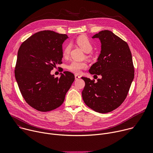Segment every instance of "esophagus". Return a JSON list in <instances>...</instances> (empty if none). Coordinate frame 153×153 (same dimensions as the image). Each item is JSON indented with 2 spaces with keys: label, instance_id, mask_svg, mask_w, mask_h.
I'll return each instance as SVG.
<instances>
[{
  "label": "esophagus",
  "instance_id": "34e87169",
  "mask_svg": "<svg viewBox=\"0 0 153 153\" xmlns=\"http://www.w3.org/2000/svg\"><path fill=\"white\" fill-rule=\"evenodd\" d=\"M80 78V76L77 75V74H75V79L76 80H79Z\"/></svg>",
  "mask_w": 153,
  "mask_h": 153
}]
</instances>
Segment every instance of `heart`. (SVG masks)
<instances>
[{
	"label": "heart",
	"instance_id": "b5f03b06",
	"mask_svg": "<svg viewBox=\"0 0 153 153\" xmlns=\"http://www.w3.org/2000/svg\"><path fill=\"white\" fill-rule=\"evenodd\" d=\"M76 42L79 47L85 53H90L93 49V45L90 39L86 36H80L76 40ZM71 44L67 43L63 48V56L67 57L70 52ZM87 64L85 62L72 61L67 66V69L76 74H80L82 70L86 69Z\"/></svg>",
	"mask_w": 153,
	"mask_h": 153
}]
</instances>
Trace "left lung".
I'll return each mask as SVG.
<instances>
[{
  "label": "left lung",
  "instance_id": "8db88e82",
  "mask_svg": "<svg viewBox=\"0 0 153 153\" xmlns=\"http://www.w3.org/2000/svg\"><path fill=\"white\" fill-rule=\"evenodd\" d=\"M93 38L100 40L101 52L89 72L102 78L95 82L82 77L85 82L82 95L93 110L107 113L118 108L128 95L134 77L132 55L128 43L110 31H100Z\"/></svg>",
  "mask_w": 153,
  "mask_h": 153
}]
</instances>
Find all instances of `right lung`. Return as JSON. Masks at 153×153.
<instances>
[{
	"instance_id": "right-lung-1",
	"label": "right lung",
	"mask_w": 153,
	"mask_h": 153,
	"mask_svg": "<svg viewBox=\"0 0 153 153\" xmlns=\"http://www.w3.org/2000/svg\"><path fill=\"white\" fill-rule=\"evenodd\" d=\"M67 38V34L41 31L25 40L18 50L16 81L26 102L39 111L59 107L74 80V75L69 71L59 77L50 74L62 63V43Z\"/></svg>"
}]
</instances>
